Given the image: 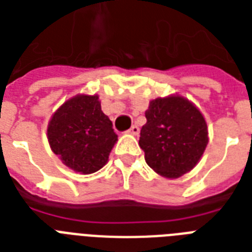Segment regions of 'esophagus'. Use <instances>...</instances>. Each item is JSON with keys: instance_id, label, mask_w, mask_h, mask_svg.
Returning <instances> with one entry per match:
<instances>
[{"instance_id": "esophagus-1", "label": "esophagus", "mask_w": 252, "mask_h": 252, "mask_svg": "<svg viewBox=\"0 0 252 252\" xmlns=\"http://www.w3.org/2000/svg\"><path fill=\"white\" fill-rule=\"evenodd\" d=\"M128 133L133 134V136H137V134L140 133V128H138L137 126H132L129 129H128Z\"/></svg>"}]
</instances>
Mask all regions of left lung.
I'll list each match as a JSON object with an SVG mask.
<instances>
[{"instance_id":"8db88e82","label":"left lung","mask_w":252,"mask_h":252,"mask_svg":"<svg viewBox=\"0 0 252 252\" xmlns=\"http://www.w3.org/2000/svg\"><path fill=\"white\" fill-rule=\"evenodd\" d=\"M138 145L146 163L159 175L175 179L197 165L208 145L203 114L180 95L152 100Z\"/></svg>"}]
</instances>
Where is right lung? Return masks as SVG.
<instances>
[{
    "label": "right lung",
    "mask_w": 252,
    "mask_h": 252,
    "mask_svg": "<svg viewBox=\"0 0 252 252\" xmlns=\"http://www.w3.org/2000/svg\"><path fill=\"white\" fill-rule=\"evenodd\" d=\"M47 136L53 153L81 174L100 170L118 141L98 95L81 94L66 100L52 115Z\"/></svg>",
    "instance_id": "add662e5"
}]
</instances>
